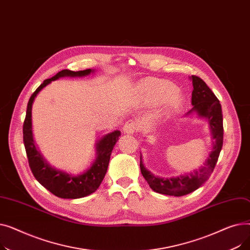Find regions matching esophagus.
<instances>
[{
    "instance_id": "34e87169",
    "label": "esophagus",
    "mask_w": 250,
    "mask_h": 250,
    "mask_svg": "<svg viewBox=\"0 0 250 250\" xmlns=\"http://www.w3.org/2000/svg\"><path fill=\"white\" fill-rule=\"evenodd\" d=\"M139 128V125L136 122L134 121H128L125 123V126H124V132L127 135H133L135 134Z\"/></svg>"
}]
</instances>
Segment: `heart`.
Segmentation results:
<instances>
[{
  "instance_id": "heart-1",
  "label": "heart",
  "mask_w": 250,
  "mask_h": 250,
  "mask_svg": "<svg viewBox=\"0 0 250 250\" xmlns=\"http://www.w3.org/2000/svg\"><path fill=\"white\" fill-rule=\"evenodd\" d=\"M143 96L152 104H160L168 100V108L175 109L181 104V97L177 93V87L169 82L155 81L144 84L142 89Z\"/></svg>"
}]
</instances>
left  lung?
<instances>
[{
    "label": "left lung",
    "mask_w": 250,
    "mask_h": 250,
    "mask_svg": "<svg viewBox=\"0 0 250 250\" xmlns=\"http://www.w3.org/2000/svg\"><path fill=\"white\" fill-rule=\"evenodd\" d=\"M189 79L192 81L193 86L191 94L192 108L186 113V116L196 114V116L202 118V120H206L208 123V128L211 130L213 140V148L212 151L208 153L204 165L199 169L176 177L166 178L154 175L150 172L144 166L141 155L140 168L142 175L147 180L149 187L154 191L166 195H186L202 187L211 176L223 146L224 129H223V115L220 101L201 78L191 76Z\"/></svg>",
    "instance_id": "obj_1"
}]
</instances>
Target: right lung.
<instances>
[{
    "label": "right lung",
    "instance_id": "1",
    "mask_svg": "<svg viewBox=\"0 0 250 250\" xmlns=\"http://www.w3.org/2000/svg\"><path fill=\"white\" fill-rule=\"evenodd\" d=\"M95 70L87 69L84 71L62 70L50 79H46L31 95L26 110V117L23 125V142L27 154L31 171L36 180L51 193L61 199H80L97 190L106 174L110 155L113 147L121 137L120 130H113L104 135L95 144L96 158L90 167L80 174H72L63 170L52 167L38 151L32 133V104L35 97L44 87L63 77H86L94 73Z\"/></svg>",
    "mask_w": 250,
    "mask_h": 250
}]
</instances>
